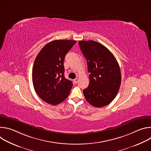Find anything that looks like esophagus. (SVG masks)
<instances>
[{"mask_svg":"<svg viewBox=\"0 0 151 151\" xmlns=\"http://www.w3.org/2000/svg\"><path fill=\"white\" fill-rule=\"evenodd\" d=\"M78 78H75V79L73 80V82H74L75 83H76L78 82Z\"/></svg>","mask_w":151,"mask_h":151,"instance_id":"obj_1","label":"esophagus"}]
</instances>
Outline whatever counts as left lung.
I'll return each instance as SVG.
<instances>
[{
  "label": "left lung",
  "instance_id": "1",
  "mask_svg": "<svg viewBox=\"0 0 151 151\" xmlns=\"http://www.w3.org/2000/svg\"><path fill=\"white\" fill-rule=\"evenodd\" d=\"M78 44L90 73L88 87L83 90L86 100L97 107L109 104L117 95L121 82V71L115 57L99 42L81 40Z\"/></svg>",
  "mask_w": 151,
  "mask_h": 151
}]
</instances>
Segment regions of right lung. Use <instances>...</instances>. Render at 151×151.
Listing matches in <instances>:
<instances>
[{
    "label": "right lung",
    "instance_id": "add662e5",
    "mask_svg": "<svg viewBox=\"0 0 151 151\" xmlns=\"http://www.w3.org/2000/svg\"><path fill=\"white\" fill-rule=\"evenodd\" d=\"M76 40H55L45 45L37 54L32 69L33 87L44 101L57 105L70 94L73 83L64 76V60Z\"/></svg>",
    "mask_w": 151,
    "mask_h": 151
}]
</instances>
